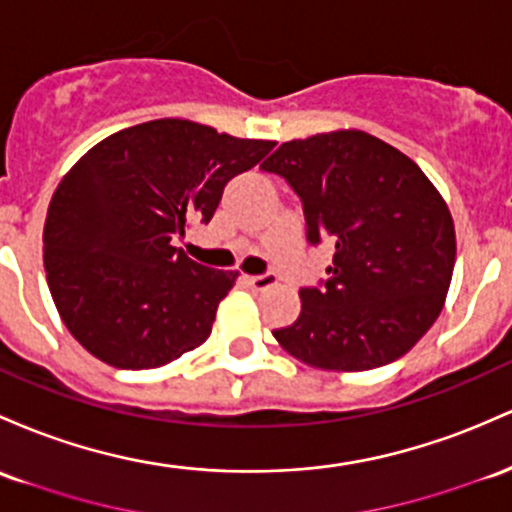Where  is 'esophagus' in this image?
<instances>
[{"label":"esophagus","instance_id":"esophagus-1","mask_svg":"<svg viewBox=\"0 0 512 512\" xmlns=\"http://www.w3.org/2000/svg\"><path fill=\"white\" fill-rule=\"evenodd\" d=\"M247 284H250L255 291H265L272 284H277V274H274V272L255 274V277H247Z\"/></svg>","mask_w":512,"mask_h":512}]
</instances>
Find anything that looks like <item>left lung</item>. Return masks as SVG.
<instances>
[{"mask_svg": "<svg viewBox=\"0 0 512 512\" xmlns=\"http://www.w3.org/2000/svg\"><path fill=\"white\" fill-rule=\"evenodd\" d=\"M262 170L301 199L306 240L335 245L318 286H301V313L272 330L289 355L335 372L403 357L435 323L452 282L454 223L423 170L364 131L279 145Z\"/></svg>", "mask_w": 512, "mask_h": 512, "instance_id": "left-lung-1", "label": "left lung"}]
</instances>
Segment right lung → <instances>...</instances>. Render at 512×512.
Wrapping results in <instances>:
<instances>
[{"label":"right lung","mask_w":512,"mask_h":512,"mask_svg":"<svg viewBox=\"0 0 512 512\" xmlns=\"http://www.w3.org/2000/svg\"><path fill=\"white\" fill-rule=\"evenodd\" d=\"M272 140L182 119L123 128L65 174L48 206L43 262L75 340L116 369H155L211 335L235 272L189 260L174 238L209 223L223 189Z\"/></svg>","instance_id":"obj_1"}]
</instances>
